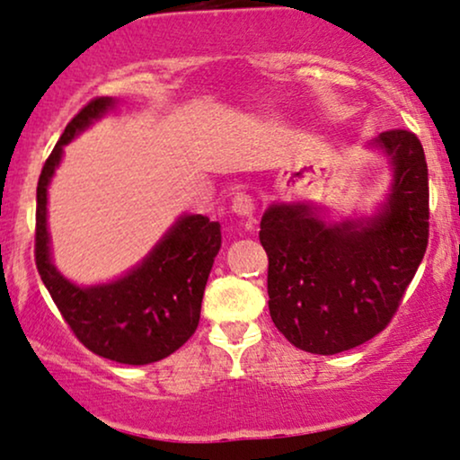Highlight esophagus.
<instances>
[{"label":"esophagus","mask_w":460,"mask_h":460,"mask_svg":"<svg viewBox=\"0 0 460 460\" xmlns=\"http://www.w3.org/2000/svg\"><path fill=\"white\" fill-rule=\"evenodd\" d=\"M254 206H256V201L252 195H248V193H237L234 201H231V208H234V212L240 214V217H252Z\"/></svg>","instance_id":"1"}]
</instances>
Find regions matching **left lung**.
Listing matches in <instances>:
<instances>
[{"label": "left lung", "instance_id": "8db88e82", "mask_svg": "<svg viewBox=\"0 0 460 460\" xmlns=\"http://www.w3.org/2000/svg\"><path fill=\"white\" fill-rule=\"evenodd\" d=\"M394 166L375 217L330 225L307 206L262 214L269 314L303 351L334 355L383 332L429 242V179L420 140L387 130L375 140Z\"/></svg>", "mask_w": 460, "mask_h": 460}]
</instances>
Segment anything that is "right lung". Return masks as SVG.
<instances>
[{"label":"right lung","mask_w":460,"mask_h":460,"mask_svg":"<svg viewBox=\"0 0 460 460\" xmlns=\"http://www.w3.org/2000/svg\"><path fill=\"white\" fill-rule=\"evenodd\" d=\"M113 98L90 101L69 124L46 159L38 181L35 265L73 334L92 353L111 362L143 366L168 358L191 339L199 323L201 298L220 250V225L201 214H185L124 278L101 286H75L50 261L46 223L48 185L63 146L102 118Z\"/></svg>","instance_id":"add662e5"}]
</instances>
